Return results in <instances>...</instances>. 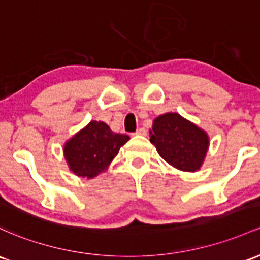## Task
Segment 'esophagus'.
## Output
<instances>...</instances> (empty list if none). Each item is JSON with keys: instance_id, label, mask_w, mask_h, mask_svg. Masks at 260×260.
I'll return each instance as SVG.
<instances>
[{"instance_id": "34e87169", "label": "esophagus", "mask_w": 260, "mask_h": 260, "mask_svg": "<svg viewBox=\"0 0 260 260\" xmlns=\"http://www.w3.org/2000/svg\"><path fill=\"white\" fill-rule=\"evenodd\" d=\"M133 135H137V136H145V135H147V131H145L144 128H138V129H137L136 132L133 133Z\"/></svg>"}]
</instances>
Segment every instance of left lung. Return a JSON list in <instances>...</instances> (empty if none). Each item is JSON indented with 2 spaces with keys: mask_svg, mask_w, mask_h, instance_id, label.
Here are the masks:
<instances>
[{
  "mask_svg": "<svg viewBox=\"0 0 260 260\" xmlns=\"http://www.w3.org/2000/svg\"><path fill=\"white\" fill-rule=\"evenodd\" d=\"M150 135L159 155L174 168L182 172L200 169L209 148V137L195 124L179 113L169 112L154 119Z\"/></svg>",
  "mask_w": 260,
  "mask_h": 260,
  "instance_id": "obj_1",
  "label": "left lung"
}]
</instances>
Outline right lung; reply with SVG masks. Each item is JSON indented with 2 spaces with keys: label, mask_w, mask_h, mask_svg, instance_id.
<instances>
[{
  "label": "right lung",
  "mask_w": 260,
  "mask_h": 260,
  "mask_svg": "<svg viewBox=\"0 0 260 260\" xmlns=\"http://www.w3.org/2000/svg\"><path fill=\"white\" fill-rule=\"evenodd\" d=\"M128 139L127 135L113 133L104 122L91 121L65 144V159L75 175L91 179L106 169Z\"/></svg>",
  "instance_id": "1"
}]
</instances>
